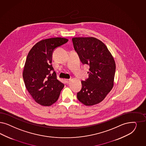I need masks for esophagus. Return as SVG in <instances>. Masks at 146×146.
Wrapping results in <instances>:
<instances>
[{
    "mask_svg": "<svg viewBox=\"0 0 146 146\" xmlns=\"http://www.w3.org/2000/svg\"><path fill=\"white\" fill-rule=\"evenodd\" d=\"M65 82L66 84H68L70 82V79H65Z\"/></svg>",
    "mask_w": 146,
    "mask_h": 146,
    "instance_id": "esophagus-1",
    "label": "esophagus"
}]
</instances>
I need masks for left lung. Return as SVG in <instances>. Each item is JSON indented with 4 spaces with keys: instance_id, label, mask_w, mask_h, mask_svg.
Masks as SVG:
<instances>
[{
    "instance_id": "8db88e82",
    "label": "left lung",
    "mask_w": 146,
    "mask_h": 146,
    "mask_svg": "<svg viewBox=\"0 0 146 146\" xmlns=\"http://www.w3.org/2000/svg\"><path fill=\"white\" fill-rule=\"evenodd\" d=\"M72 41L81 62L90 66L89 77L81 81L82 88L77 98L86 106L98 104L113 87L115 61L106 46L96 38H73Z\"/></svg>"
}]
</instances>
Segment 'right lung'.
<instances>
[{"mask_svg": "<svg viewBox=\"0 0 146 146\" xmlns=\"http://www.w3.org/2000/svg\"><path fill=\"white\" fill-rule=\"evenodd\" d=\"M68 41L64 38L41 40L31 48L27 56L23 79L31 96L42 106H50L55 102L64 87L57 80L51 64L54 50ZM52 70L54 71L52 74Z\"/></svg>", "mask_w": 146, "mask_h": 146, "instance_id": "add662e5", "label": "right lung"}]
</instances>
